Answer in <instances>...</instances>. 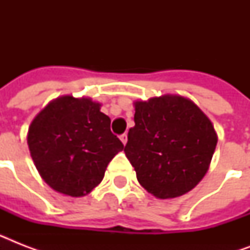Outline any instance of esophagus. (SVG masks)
<instances>
[{
	"mask_svg": "<svg viewBox=\"0 0 250 250\" xmlns=\"http://www.w3.org/2000/svg\"><path fill=\"white\" fill-rule=\"evenodd\" d=\"M121 141L123 143V145L127 144V133H123L121 136Z\"/></svg>",
	"mask_w": 250,
	"mask_h": 250,
	"instance_id": "obj_1",
	"label": "esophagus"
}]
</instances>
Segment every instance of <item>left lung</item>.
Masks as SVG:
<instances>
[{
	"mask_svg": "<svg viewBox=\"0 0 250 250\" xmlns=\"http://www.w3.org/2000/svg\"><path fill=\"white\" fill-rule=\"evenodd\" d=\"M125 157L140 186L166 200L189 192L209 170L218 135L208 115L192 100L164 94L135 101Z\"/></svg>",
	"mask_w": 250,
	"mask_h": 250,
	"instance_id": "8db88e82",
	"label": "left lung"
}]
</instances>
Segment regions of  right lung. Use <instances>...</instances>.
I'll return each instance as SVG.
<instances>
[{
	"label": "right lung",
	"instance_id": "add662e5",
	"mask_svg": "<svg viewBox=\"0 0 250 250\" xmlns=\"http://www.w3.org/2000/svg\"><path fill=\"white\" fill-rule=\"evenodd\" d=\"M110 118L89 97L64 94L33 118L27 144L39 174L50 188L83 197L105 176L109 162L123 150L110 131Z\"/></svg>",
	"mask_w": 250,
	"mask_h": 250
}]
</instances>
